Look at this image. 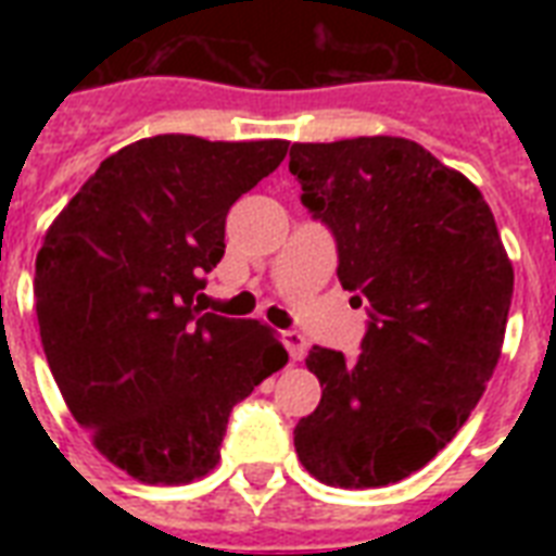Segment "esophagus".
<instances>
[{
    "instance_id": "obj_1",
    "label": "esophagus",
    "mask_w": 556,
    "mask_h": 556,
    "mask_svg": "<svg viewBox=\"0 0 556 556\" xmlns=\"http://www.w3.org/2000/svg\"><path fill=\"white\" fill-rule=\"evenodd\" d=\"M279 338H282V343H286L288 357H291V361H303L308 343H305V338H303V334H300V331H294V329L279 331Z\"/></svg>"
}]
</instances>
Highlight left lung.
<instances>
[{
    "mask_svg": "<svg viewBox=\"0 0 556 556\" xmlns=\"http://www.w3.org/2000/svg\"><path fill=\"white\" fill-rule=\"evenodd\" d=\"M303 204L366 305L361 355L314 346L323 397L294 447L314 479L383 488L453 441L500 361L514 268L482 192L406 138L294 143Z\"/></svg>",
    "mask_w": 556,
    "mask_h": 556,
    "instance_id": "left-lung-1",
    "label": "left lung"
}]
</instances>
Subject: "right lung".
Wrapping results in <instances>:
<instances>
[{
    "label": "right lung",
    "mask_w": 556,
    "mask_h": 556,
    "mask_svg": "<svg viewBox=\"0 0 556 556\" xmlns=\"http://www.w3.org/2000/svg\"><path fill=\"white\" fill-rule=\"evenodd\" d=\"M288 141L155 135L109 155L37 253L39 338L65 404L103 456L147 484L218 462L227 418L288 364L260 320L201 312L227 210Z\"/></svg>",
    "instance_id": "right-lung-1"
}]
</instances>
